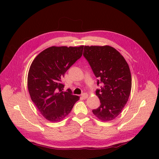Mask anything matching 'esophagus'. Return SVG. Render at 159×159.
<instances>
[{
	"mask_svg": "<svg viewBox=\"0 0 159 159\" xmlns=\"http://www.w3.org/2000/svg\"><path fill=\"white\" fill-rule=\"evenodd\" d=\"M81 96H82V98H83V99H87V98H88L89 95L87 93H84L82 94Z\"/></svg>",
	"mask_w": 159,
	"mask_h": 159,
	"instance_id": "1",
	"label": "esophagus"
}]
</instances>
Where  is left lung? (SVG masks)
<instances>
[{
  "instance_id": "1",
  "label": "left lung",
  "mask_w": 159,
  "mask_h": 159,
  "mask_svg": "<svg viewBox=\"0 0 159 159\" xmlns=\"http://www.w3.org/2000/svg\"><path fill=\"white\" fill-rule=\"evenodd\" d=\"M83 55L88 61L100 89L96 94L100 105L92 111L102 121L114 120L121 113L129 98L132 77L124 57L110 46H85Z\"/></svg>"
}]
</instances>
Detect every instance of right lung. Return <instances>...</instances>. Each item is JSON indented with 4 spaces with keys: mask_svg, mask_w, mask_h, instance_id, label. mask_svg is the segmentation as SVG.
Instances as JSON below:
<instances>
[{
    "mask_svg": "<svg viewBox=\"0 0 159 159\" xmlns=\"http://www.w3.org/2000/svg\"><path fill=\"white\" fill-rule=\"evenodd\" d=\"M83 47H49L40 52L30 66L27 78L30 96L47 120H62L80 98L70 89L63 92L64 85L61 82L66 71L81 57Z\"/></svg>",
    "mask_w": 159,
    "mask_h": 159,
    "instance_id": "obj_1",
    "label": "right lung"
}]
</instances>
